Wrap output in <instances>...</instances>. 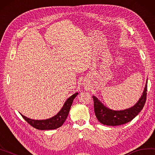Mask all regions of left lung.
<instances>
[{
  "mask_svg": "<svg viewBox=\"0 0 155 155\" xmlns=\"http://www.w3.org/2000/svg\"><path fill=\"white\" fill-rule=\"evenodd\" d=\"M147 83L140 99L131 108L123 110H112L104 106L97 97L94 98V107L95 114L97 119L103 125L109 126H117L125 124L134 119L144 107L147 95Z\"/></svg>",
  "mask_w": 155,
  "mask_h": 155,
  "instance_id": "1",
  "label": "left lung"
}]
</instances>
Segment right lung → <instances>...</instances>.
Segmentation results:
<instances>
[{
  "label": "right lung",
  "mask_w": 155,
  "mask_h": 155,
  "mask_svg": "<svg viewBox=\"0 0 155 155\" xmlns=\"http://www.w3.org/2000/svg\"><path fill=\"white\" fill-rule=\"evenodd\" d=\"M78 95V93L73 94L72 96H70L68 100L66 101L65 104L63 106L62 108L55 116L50 118L49 119L46 120H33L30 119L29 118H27L24 115H21L24 118L25 120H26L29 124L37 129L41 130H50V129H55L60 127L63 125V123L65 121L67 117H68L70 107L72 106L76 96Z\"/></svg>",
  "instance_id": "right-lung-1"
}]
</instances>
